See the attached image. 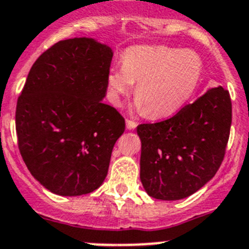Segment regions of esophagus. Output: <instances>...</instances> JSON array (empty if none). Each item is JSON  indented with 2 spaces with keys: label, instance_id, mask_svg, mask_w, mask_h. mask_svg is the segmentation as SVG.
Returning a JSON list of instances; mask_svg holds the SVG:
<instances>
[{
  "label": "esophagus",
  "instance_id": "34e87169",
  "mask_svg": "<svg viewBox=\"0 0 249 249\" xmlns=\"http://www.w3.org/2000/svg\"><path fill=\"white\" fill-rule=\"evenodd\" d=\"M126 127H127V129H134L137 127V122H134V121H131V120H127Z\"/></svg>",
  "mask_w": 249,
  "mask_h": 249
}]
</instances>
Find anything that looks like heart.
Segmentation results:
<instances>
[{
    "label": "heart",
    "mask_w": 249,
    "mask_h": 249,
    "mask_svg": "<svg viewBox=\"0 0 249 249\" xmlns=\"http://www.w3.org/2000/svg\"><path fill=\"white\" fill-rule=\"evenodd\" d=\"M202 74V61L191 50L165 45L129 48L122 67L109 70V92L116 105L137 83V108L152 120L177 113L191 99Z\"/></svg>",
    "instance_id": "1"
}]
</instances>
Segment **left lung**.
<instances>
[{
    "label": "left lung",
    "mask_w": 249,
    "mask_h": 249,
    "mask_svg": "<svg viewBox=\"0 0 249 249\" xmlns=\"http://www.w3.org/2000/svg\"><path fill=\"white\" fill-rule=\"evenodd\" d=\"M231 122L230 92L217 86L172 118L137 127L141 181L148 195L180 200L213 179L225 157Z\"/></svg>",
    "instance_id": "obj_1"
}]
</instances>
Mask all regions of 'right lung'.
I'll use <instances>...</instances> for the list:
<instances>
[{
	"label": "right lung",
	"mask_w": 249,
	"mask_h": 249,
	"mask_svg": "<svg viewBox=\"0 0 249 249\" xmlns=\"http://www.w3.org/2000/svg\"><path fill=\"white\" fill-rule=\"evenodd\" d=\"M112 49L92 38L60 40L33 64L16 108L18 148L34 179L61 196L102 185L124 118L102 102Z\"/></svg>",
	"instance_id": "obj_1"
}]
</instances>
